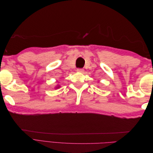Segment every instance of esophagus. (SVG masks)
Here are the masks:
<instances>
[{
	"label": "esophagus",
	"instance_id": "obj_1",
	"mask_svg": "<svg viewBox=\"0 0 153 153\" xmlns=\"http://www.w3.org/2000/svg\"><path fill=\"white\" fill-rule=\"evenodd\" d=\"M76 71H77V72L82 73V72L84 71V69H82V68H78V69H76Z\"/></svg>",
	"mask_w": 153,
	"mask_h": 153
}]
</instances>
